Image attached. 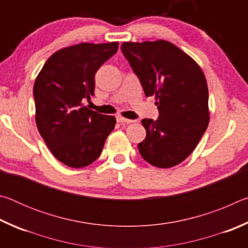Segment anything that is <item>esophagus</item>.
Instances as JSON below:
<instances>
[{
	"instance_id": "34e87169",
	"label": "esophagus",
	"mask_w": 248,
	"mask_h": 248,
	"mask_svg": "<svg viewBox=\"0 0 248 248\" xmlns=\"http://www.w3.org/2000/svg\"><path fill=\"white\" fill-rule=\"evenodd\" d=\"M117 121H118L119 124H132L133 120H130V119H127V118H124V117H117Z\"/></svg>"
}]
</instances>
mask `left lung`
Masks as SVG:
<instances>
[{
    "instance_id": "obj_1",
    "label": "left lung",
    "mask_w": 248,
    "mask_h": 248,
    "mask_svg": "<svg viewBox=\"0 0 248 248\" xmlns=\"http://www.w3.org/2000/svg\"><path fill=\"white\" fill-rule=\"evenodd\" d=\"M121 51L139 78L146 97L155 96L157 120L143 119L138 144L151 165L170 169L186 159L207 130L209 92L199 64L166 40L124 43Z\"/></svg>"
}]
</instances>
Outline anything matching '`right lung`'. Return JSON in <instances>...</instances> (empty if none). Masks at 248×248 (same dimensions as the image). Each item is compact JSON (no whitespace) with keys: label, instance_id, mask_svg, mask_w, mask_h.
<instances>
[{"label":"right lung","instance_id":"obj_1","mask_svg":"<svg viewBox=\"0 0 248 248\" xmlns=\"http://www.w3.org/2000/svg\"><path fill=\"white\" fill-rule=\"evenodd\" d=\"M118 41L82 43L54 52L33 85L36 124L59 161L73 169L90 165L115 128L114 116L84 106L94 95L95 74L118 50Z\"/></svg>","mask_w":248,"mask_h":248}]
</instances>
